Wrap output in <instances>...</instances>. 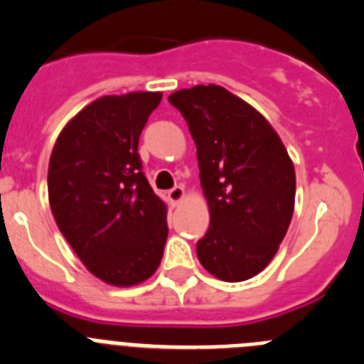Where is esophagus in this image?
<instances>
[{
    "label": "esophagus",
    "mask_w": 364,
    "mask_h": 364,
    "mask_svg": "<svg viewBox=\"0 0 364 364\" xmlns=\"http://www.w3.org/2000/svg\"><path fill=\"white\" fill-rule=\"evenodd\" d=\"M167 197H169V200H171L173 204H178V202L182 200V197H184V188H182V186H175V188L167 191Z\"/></svg>",
    "instance_id": "34e87169"
}]
</instances>
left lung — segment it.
<instances>
[{
    "mask_svg": "<svg viewBox=\"0 0 364 364\" xmlns=\"http://www.w3.org/2000/svg\"><path fill=\"white\" fill-rule=\"evenodd\" d=\"M197 146L211 222L197 242L200 264L228 282L252 279L284 239L295 204V169L266 118L220 85L169 96Z\"/></svg>",
    "mask_w": 364,
    "mask_h": 364,
    "instance_id": "left-lung-1",
    "label": "left lung"
}]
</instances>
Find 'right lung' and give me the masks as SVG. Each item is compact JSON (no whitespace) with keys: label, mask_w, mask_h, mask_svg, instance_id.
<instances>
[{"label":"right lung","mask_w":364,"mask_h":364,"mask_svg":"<svg viewBox=\"0 0 364 364\" xmlns=\"http://www.w3.org/2000/svg\"><path fill=\"white\" fill-rule=\"evenodd\" d=\"M160 92L104 96L80 111L54 144L49 202L87 269L114 286L156 272L167 239L166 204L142 171L138 140Z\"/></svg>","instance_id":"add662e5"}]
</instances>
